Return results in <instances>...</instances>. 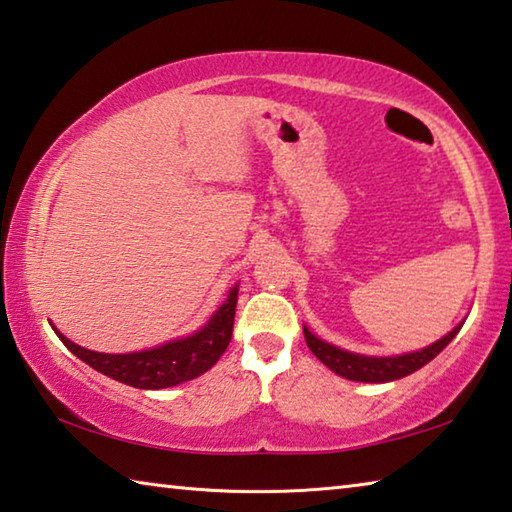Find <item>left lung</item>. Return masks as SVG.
<instances>
[{"mask_svg": "<svg viewBox=\"0 0 512 512\" xmlns=\"http://www.w3.org/2000/svg\"><path fill=\"white\" fill-rule=\"evenodd\" d=\"M458 329H461V325L454 327L452 332L433 345H429V348H424L420 352L402 354V357H361V354L345 352V350L334 348V345L316 339L307 327H302V332H305V341L309 345V350L316 354V359L323 361L329 370L336 372V375L352 381L384 384V381H393V379H402L406 375H411V372L420 370L424 363H429L433 357H438V354L447 348V343L458 334Z\"/></svg>", "mask_w": 512, "mask_h": 512, "instance_id": "1", "label": "left lung"}]
</instances>
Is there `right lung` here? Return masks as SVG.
<instances>
[{
  "label": "right lung",
  "instance_id": "obj_1",
  "mask_svg": "<svg viewBox=\"0 0 512 512\" xmlns=\"http://www.w3.org/2000/svg\"><path fill=\"white\" fill-rule=\"evenodd\" d=\"M237 287L230 291L228 300L216 311L201 332L187 339L160 345L155 350L133 352V354H103L85 350L81 345L72 343L58 332V339L72 350L76 357L88 363L94 370L103 372L121 384L135 388H169L183 381L194 379L203 372L210 370L221 354L228 348L232 339V325H235V309H237Z\"/></svg>",
  "mask_w": 512,
  "mask_h": 512
}]
</instances>
